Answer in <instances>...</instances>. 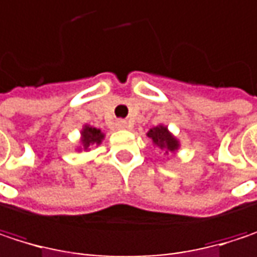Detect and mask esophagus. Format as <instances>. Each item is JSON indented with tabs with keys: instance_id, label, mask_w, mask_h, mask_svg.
<instances>
[{
	"instance_id": "esophagus-1",
	"label": "esophagus",
	"mask_w": 257,
	"mask_h": 257,
	"mask_svg": "<svg viewBox=\"0 0 257 257\" xmlns=\"http://www.w3.org/2000/svg\"><path fill=\"white\" fill-rule=\"evenodd\" d=\"M116 126L119 129H126L128 128V122H126V120H117Z\"/></svg>"
}]
</instances>
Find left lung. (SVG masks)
I'll return each mask as SVG.
<instances>
[{"mask_svg": "<svg viewBox=\"0 0 257 257\" xmlns=\"http://www.w3.org/2000/svg\"><path fill=\"white\" fill-rule=\"evenodd\" d=\"M147 137L150 138L155 147L164 152V155L177 153V150L180 149V140L165 125H158L150 128L147 132Z\"/></svg>", "mask_w": 257, "mask_h": 257, "instance_id": "obj_1", "label": "left lung"}]
</instances>
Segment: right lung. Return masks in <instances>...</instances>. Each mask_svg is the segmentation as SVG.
<instances>
[{"label":"right lung","mask_w":257,"mask_h":257,"mask_svg":"<svg viewBox=\"0 0 257 257\" xmlns=\"http://www.w3.org/2000/svg\"><path fill=\"white\" fill-rule=\"evenodd\" d=\"M105 138V134L98 128H93L90 125H83L80 131V140L76 146V152H90L92 147H98Z\"/></svg>","instance_id":"obj_1"}]
</instances>
